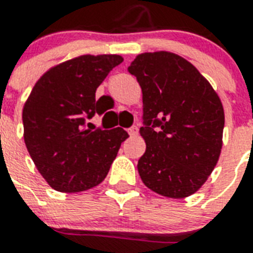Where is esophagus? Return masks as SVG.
<instances>
[{"label":"esophagus","instance_id":"34e87169","mask_svg":"<svg viewBox=\"0 0 253 253\" xmlns=\"http://www.w3.org/2000/svg\"><path fill=\"white\" fill-rule=\"evenodd\" d=\"M128 134L131 135V136H135V135H138V127L136 126H132V127H130V128H128Z\"/></svg>","mask_w":253,"mask_h":253}]
</instances>
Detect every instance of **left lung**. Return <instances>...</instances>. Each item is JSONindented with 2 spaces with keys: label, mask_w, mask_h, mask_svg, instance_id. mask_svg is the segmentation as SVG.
Segmentation results:
<instances>
[{
  "label": "left lung",
  "mask_w": 253,
  "mask_h": 253,
  "mask_svg": "<svg viewBox=\"0 0 253 253\" xmlns=\"http://www.w3.org/2000/svg\"><path fill=\"white\" fill-rule=\"evenodd\" d=\"M128 72L143 93L146 152L138 162L147 188L185 198L206 182L222 148L224 111L219 97L193 64L176 53L138 55Z\"/></svg>",
  "instance_id": "8db88e82"
}]
</instances>
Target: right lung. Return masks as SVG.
<instances>
[{"instance_id":"1","label":"right lung","mask_w":253,"mask_h":253,"mask_svg":"<svg viewBox=\"0 0 253 253\" xmlns=\"http://www.w3.org/2000/svg\"><path fill=\"white\" fill-rule=\"evenodd\" d=\"M122 61L119 55L64 61L38 80L26 101V147L39 173L57 192H83L101 184L128 136L121 127L91 131L85 125L106 111L95 90Z\"/></svg>"}]
</instances>
